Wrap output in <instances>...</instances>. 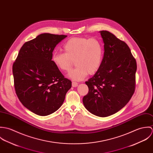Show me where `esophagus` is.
<instances>
[{
    "label": "esophagus",
    "instance_id": "obj_1",
    "mask_svg": "<svg viewBox=\"0 0 153 153\" xmlns=\"http://www.w3.org/2000/svg\"><path fill=\"white\" fill-rule=\"evenodd\" d=\"M78 83H77V82H75V81H73V82H72V86L73 87H76L78 86Z\"/></svg>",
    "mask_w": 153,
    "mask_h": 153
}]
</instances>
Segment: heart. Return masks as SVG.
<instances>
[{
	"instance_id": "b5f03b06",
	"label": "heart",
	"mask_w": 153,
	"mask_h": 153,
	"mask_svg": "<svg viewBox=\"0 0 153 153\" xmlns=\"http://www.w3.org/2000/svg\"><path fill=\"white\" fill-rule=\"evenodd\" d=\"M64 53L57 52L52 55L54 65L62 72L72 69L74 61L76 67L69 74V76L76 81L83 79L88 74L92 75L100 69L104 54L102 43L92 38H74L63 46Z\"/></svg>"
}]
</instances>
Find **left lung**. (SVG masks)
<instances>
[{
    "label": "left lung",
    "mask_w": 153,
    "mask_h": 153,
    "mask_svg": "<svg viewBox=\"0 0 153 153\" xmlns=\"http://www.w3.org/2000/svg\"><path fill=\"white\" fill-rule=\"evenodd\" d=\"M104 53L98 71L85 82L88 93L83 98L92 114L105 117L122 109L135 88L136 60L127 44L107 30L100 31Z\"/></svg>",
    "instance_id": "obj_1"
}]
</instances>
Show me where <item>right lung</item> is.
<instances>
[{
    "label": "right lung",
    "instance_id": "obj_1",
    "mask_svg": "<svg viewBox=\"0 0 153 153\" xmlns=\"http://www.w3.org/2000/svg\"><path fill=\"white\" fill-rule=\"evenodd\" d=\"M66 36L38 35L23 45L13 64L16 94L24 107L38 115L59 109L72 86L52 61L54 48Z\"/></svg>",
    "mask_w": 153,
    "mask_h": 153
}]
</instances>
